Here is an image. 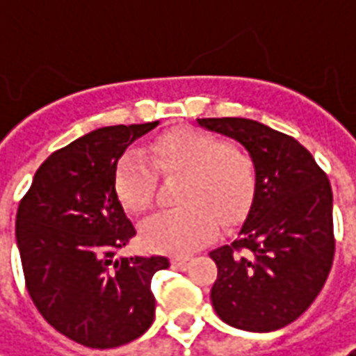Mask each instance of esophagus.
Segmentation results:
<instances>
[{
  "label": "esophagus",
  "mask_w": 356,
  "mask_h": 356,
  "mask_svg": "<svg viewBox=\"0 0 356 356\" xmlns=\"http://www.w3.org/2000/svg\"><path fill=\"white\" fill-rule=\"evenodd\" d=\"M191 261H193V257H189V255L173 257V267H177V269H187Z\"/></svg>",
  "instance_id": "34e87169"
}]
</instances>
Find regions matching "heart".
<instances>
[{
  "instance_id": "heart-1",
  "label": "heart",
  "mask_w": 356,
  "mask_h": 356,
  "mask_svg": "<svg viewBox=\"0 0 356 356\" xmlns=\"http://www.w3.org/2000/svg\"><path fill=\"white\" fill-rule=\"evenodd\" d=\"M147 157L127 151L119 157L113 187L121 205L131 213H145L155 197L156 167L163 175H183L177 211L153 215L141 227L149 249L187 253L207 243L217 231V217L233 221L251 203L255 191V161L235 143L193 127H179L157 137Z\"/></svg>"
}]
</instances>
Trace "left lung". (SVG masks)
Segmentation results:
<instances>
[{
    "label": "left lung",
    "mask_w": 356,
    "mask_h": 356,
    "mask_svg": "<svg viewBox=\"0 0 356 356\" xmlns=\"http://www.w3.org/2000/svg\"><path fill=\"white\" fill-rule=\"evenodd\" d=\"M249 151L257 181L235 241L213 249L215 313L251 332L283 329L317 299L334 257L332 191L301 143L243 117L197 119Z\"/></svg>",
    "instance_id": "1"
}]
</instances>
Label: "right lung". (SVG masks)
I'll return each mask as SVG.
<instances>
[{"instance_id": "add662e5", "label": "right lung", "mask_w": 356, "mask_h": 356, "mask_svg": "<svg viewBox=\"0 0 356 356\" xmlns=\"http://www.w3.org/2000/svg\"><path fill=\"white\" fill-rule=\"evenodd\" d=\"M159 121L101 127L51 153L19 203L15 239L29 297L89 348L131 343L155 318L151 279L167 257H121L133 235L113 187L119 157Z\"/></svg>"}]
</instances>
